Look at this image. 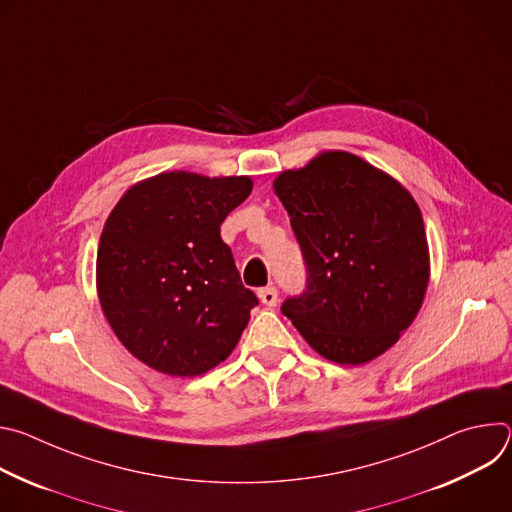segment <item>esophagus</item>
<instances>
[{
  "label": "esophagus",
  "instance_id": "1",
  "mask_svg": "<svg viewBox=\"0 0 512 512\" xmlns=\"http://www.w3.org/2000/svg\"><path fill=\"white\" fill-rule=\"evenodd\" d=\"M259 300H261V304H265V306H269V308L277 306V289H275V287H263V289H259Z\"/></svg>",
  "mask_w": 512,
  "mask_h": 512
}]
</instances>
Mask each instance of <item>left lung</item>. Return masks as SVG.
I'll list each match as a JSON object with an SVG mask.
<instances>
[{
    "label": "left lung",
    "mask_w": 512,
    "mask_h": 512,
    "mask_svg": "<svg viewBox=\"0 0 512 512\" xmlns=\"http://www.w3.org/2000/svg\"><path fill=\"white\" fill-rule=\"evenodd\" d=\"M273 190L308 267L306 291L281 312L332 362L381 356L415 320L429 283L417 202L393 176L340 150L281 172Z\"/></svg>",
    "instance_id": "8db88e82"
}]
</instances>
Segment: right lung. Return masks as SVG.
Listing matches in <instances>:
<instances>
[{"label":"right lung","instance_id":"add662e5","mask_svg":"<svg viewBox=\"0 0 512 512\" xmlns=\"http://www.w3.org/2000/svg\"><path fill=\"white\" fill-rule=\"evenodd\" d=\"M251 190L249 176L176 170L133 184L111 210L97 294L115 336L150 369L196 377L235 350L259 300L221 225Z\"/></svg>","mask_w":512,"mask_h":512}]
</instances>
